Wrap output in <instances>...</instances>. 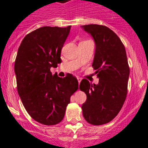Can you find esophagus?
Listing matches in <instances>:
<instances>
[{"instance_id": "1", "label": "esophagus", "mask_w": 148, "mask_h": 148, "mask_svg": "<svg viewBox=\"0 0 148 148\" xmlns=\"http://www.w3.org/2000/svg\"><path fill=\"white\" fill-rule=\"evenodd\" d=\"M81 80H82L81 77H77V81H78V83H80V81H81Z\"/></svg>"}]
</instances>
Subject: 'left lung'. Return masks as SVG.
<instances>
[{"label":"left lung","instance_id":"1","mask_svg":"<svg viewBox=\"0 0 148 148\" xmlns=\"http://www.w3.org/2000/svg\"><path fill=\"white\" fill-rule=\"evenodd\" d=\"M82 27L96 43L92 67L99 81L96 85L86 79L81 80L79 88L87 96L81 108L89 124L101 125L114 119L122 109L127 94L130 67L125 47L113 31L98 24Z\"/></svg>","mask_w":148,"mask_h":148}]
</instances>
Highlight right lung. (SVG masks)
<instances>
[{
	"label": "right lung",
	"mask_w": 148,
	"mask_h": 148,
	"mask_svg": "<svg viewBox=\"0 0 148 148\" xmlns=\"http://www.w3.org/2000/svg\"><path fill=\"white\" fill-rule=\"evenodd\" d=\"M71 26H44L28 34L21 42L14 65L17 90L31 117L45 125H55L65 116L71 97L78 88L77 78L52 75L61 63V50Z\"/></svg>",
	"instance_id": "obj_1"
}]
</instances>
